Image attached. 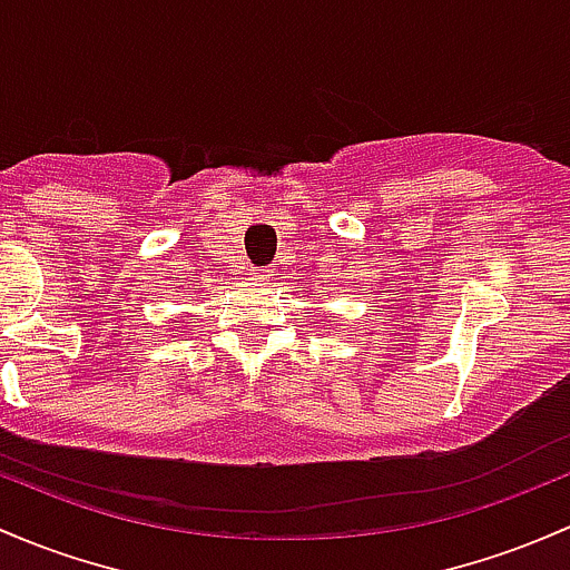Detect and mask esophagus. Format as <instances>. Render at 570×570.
<instances>
[{"label":"esophagus","instance_id":"esophagus-1","mask_svg":"<svg viewBox=\"0 0 570 570\" xmlns=\"http://www.w3.org/2000/svg\"><path fill=\"white\" fill-rule=\"evenodd\" d=\"M269 269H250V281H267Z\"/></svg>","mask_w":570,"mask_h":570}]
</instances>
